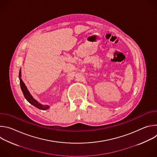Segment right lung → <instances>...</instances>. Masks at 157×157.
<instances>
[{"label":"right lung","mask_w":157,"mask_h":157,"mask_svg":"<svg viewBox=\"0 0 157 157\" xmlns=\"http://www.w3.org/2000/svg\"><path fill=\"white\" fill-rule=\"evenodd\" d=\"M21 69L20 70V72H19V79H20V87H21V89L22 91V93L24 94V97L25 98V99H27V101L30 102L31 104H32L33 105H34L35 107H36V108L41 109V110H46L49 109L50 106L48 105H42L40 103H39L37 101H36L33 97L30 94L29 90L27 89L25 83L22 81V79H21Z\"/></svg>","instance_id":"right-lung-1"}]
</instances>
